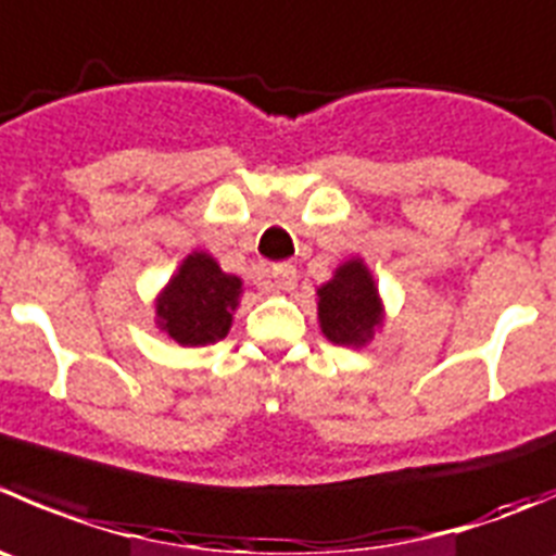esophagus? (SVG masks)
Returning <instances> with one entry per match:
<instances>
[{
  "instance_id": "1",
  "label": "esophagus",
  "mask_w": 556,
  "mask_h": 556,
  "mask_svg": "<svg viewBox=\"0 0 556 556\" xmlns=\"http://www.w3.org/2000/svg\"><path fill=\"white\" fill-rule=\"evenodd\" d=\"M268 282L274 290H293L295 288V268L293 266H274L268 274Z\"/></svg>"
}]
</instances>
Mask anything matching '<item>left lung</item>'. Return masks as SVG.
I'll return each instance as SVG.
<instances>
[{"mask_svg":"<svg viewBox=\"0 0 556 556\" xmlns=\"http://www.w3.org/2000/svg\"><path fill=\"white\" fill-rule=\"evenodd\" d=\"M317 320L328 342L364 348L382 328V301L377 282L361 257L342 263L326 285L317 288Z\"/></svg>","mask_w":556,"mask_h":556,"instance_id":"8db88e82","label":"left lung"}]
</instances>
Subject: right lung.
<instances>
[{"mask_svg": "<svg viewBox=\"0 0 556 556\" xmlns=\"http://www.w3.org/2000/svg\"><path fill=\"white\" fill-rule=\"evenodd\" d=\"M239 299L241 279L225 274L208 252L195 250L160 290L157 326L181 348H206L228 337Z\"/></svg>", "mask_w": 556, "mask_h": 556, "instance_id": "add662e5", "label": "right lung"}]
</instances>
